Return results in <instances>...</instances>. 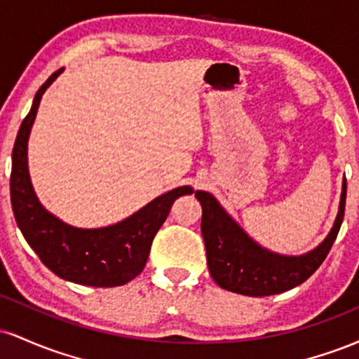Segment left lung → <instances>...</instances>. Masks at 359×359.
<instances>
[{"mask_svg": "<svg viewBox=\"0 0 359 359\" xmlns=\"http://www.w3.org/2000/svg\"><path fill=\"white\" fill-rule=\"evenodd\" d=\"M203 205V231L209 273L221 288L250 297L282 294L300 285L319 269L339 233L346 205V179L339 212L331 233L317 248L300 257L271 253L255 243L209 192L197 191Z\"/></svg>", "mask_w": 359, "mask_h": 359, "instance_id": "obj_1", "label": "left lung"}]
</instances>
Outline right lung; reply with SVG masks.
<instances>
[{"instance_id": "right-lung-1", "label": "right lung", "mask_w": 359, "mask_h": 359, "mask_svg": "<svg viewBox=\"0 0 359 359\" xmlns=\"http://www.w3.org/2000/svg\"><path fill=\"white\" fill-rule=\"evenodd\" d=\"M60 72H53L35 94L30 113L16 135L10 192L16 224L42 263L57 277L89 287H118L145 269L156 231L177 197L192 194L189 185L168 191L125 221L106 228L82 229L65 224L36 199L28 175L27 147L40 100Z\"/></svg>"}]
</instances>
